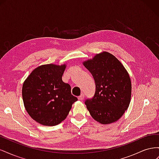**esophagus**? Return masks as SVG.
Returning <instances> with one entry per match:
<instances>
[{
  "label": "esophagus",
  "instance_id": "obj_1",
  "mask_svg": "<svg viewBox=\"0 0 159 159\" xmlns=\"http://www.w3.org/2000/svg\"><path fill=\"white\" fill-rule=\"evenodd\" d=\"M84 99V94H81L80 96L78 97V99L80 101H83V99Z\"/></svg>",
  "mask_w": 159,
  "mask_h": 159
}]
</instances>
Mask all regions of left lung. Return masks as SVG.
<instances>
[{
    "mask_svg": "<svg viewBox=\"0 0 159 159\" xmlns=\"http://www.w3.org/2000/svg\"><path fill=\"white\" fill-rule=\"evenodd\" d=\"M92 75L95 92L85 104L95 121L105 125L117 121L128 109L131 97V82L126 69L107 52L84 61Z\"/></svg>",
    "mask_w": 159,
    "mask_h": 159,
    "instance_id": "1",
    "label": "left lung"
}]
</instances>
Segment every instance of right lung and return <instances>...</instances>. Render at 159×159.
<instances>
[{"mask_svg": "<svg viewBox=\"0 0 159 159\" xmlns=\"http://www.w3.org/2000/svg\"><path fill=\"white\" fill-rule=\"evenodd\" d=\"M66 65H42L34 70L22 86V99L30 116L43 125L54 126L66 118L78 98L62 81Z\"/></svg>", "mask_w": 159, "mask_h": 159, "instance_id": "1", "label": "right lung"}]
</instances>
